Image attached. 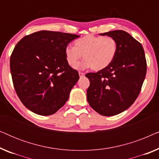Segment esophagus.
<instances>
[{
  "mask_svg": "<svg viewBox=\"0 0 159 159\" xmlns=\"http://www.w3.org/2000/svg\"><path fill=\"white\" fill-rule=\"evenodd\" d=\"M79 75H80V77H83L84 76V73L83 72H79Z\"/></svg>",
  "mask_w": 159,
  "mask_h": 159,
  "instance_id": "obj_1",
  "label": "esophagus"
}]
</instances>
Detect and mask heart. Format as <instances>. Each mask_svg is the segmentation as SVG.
<instances>
[{
	"label": "heart",
	"mask_w": 159,
	"mask_h": 159,
	"mask_svg": "<svg viewBox=\"0 0 159 159\" xmlns=\"http://www.w3.org/2000/svg\"><path fill=\"white\" fill-rule=\"evenodd\" d=\"M118 51L116 40L111 37L88 34L75 41V46L68 45L65 49L67 62L75 68L82 55L84 61L81 68L90 67L93 71H100L111 64Z\"/></svg>",
	"instance_id": "b5f03b06"
}]
</instances>
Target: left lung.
Here are the masks:
<instances>
[{"instance_id": "8db88e82", "label": "left lung", "mask_w": 159, "mask_h": 159, "mask_svg": "<svg viewBox=\"0 0 159 159\" xmlns=\"http://www.w3.org/2000/svg\"><path fill=\"white\" fill-rule=\"evenodd\" d=\"M114 38L118 45L116 57L109 66L85 76L90 80L87 98L98 114L114 116L127 109L140 94L147 71L144 49L123 30L101 34Z\"/></svg>"}]
</instances>
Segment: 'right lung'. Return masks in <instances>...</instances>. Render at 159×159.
Listing matches in <instances>:
<instances>
[{
    "label": "right lung",
    "mask_w": 159,
    "mask_h": 159,
    "mask_svg": "<svg viewBox=\"0 0 159 159\" xmlns=\"http://www.w3.org/2000/svg\"><path fill=\"white\" fill-rule=\"evenodd\" d=\"M79 35L42 30L19 41L10 58L14 87L25 107L37 114H55L66 103L80 79L65 49Z\"/></svg>",
    "instance_id": "obj_1"
}]
</instances>
